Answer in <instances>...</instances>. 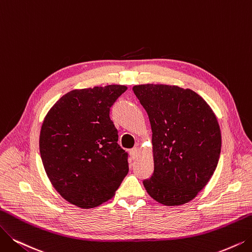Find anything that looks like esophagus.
I'll return each instance as SVG.
<instances>
[{
    "mask_svg": "<svg viewBox=\"0 0 252 252\" xmlns=\"http://www.w3.org/2000/svg\"><path fill=\"white\" fill-rule=\"evenodd\" d=\"M130 155H131V157H132L133 159H135V158L137 157V155H138V148H137V147H134L133 149L130 150Z\"/></svg>",
    "mask_w": 252,
    "mask_h": 252,
    "instance_id": "esophagus-1",
    "label": "esophagus"
}]
</instances>
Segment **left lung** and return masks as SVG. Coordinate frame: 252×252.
<instances>
[{
    "label": "left lung",
    "instance_id": "1",
    "mask_svg": "<svg viewBox=\"0 0 252 252\" xmlns=\"http://www.w3.org/2000/svg\"><path fill=\"white\" fill-rule=\"evenodd\" d=\"M132 90L152 128L154 172L143 182L147 192L165 206L186 204L216 169L221 151L216 116L190 89L148 84Z\"/></svg>",
    "mask_w": 252,
    "mask_h": 252
}]
</instances>
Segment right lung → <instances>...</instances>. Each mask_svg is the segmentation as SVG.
I'll list each match as a JSON object with an SVG mask.
<instances>
[{"label":"right lung","mask_w":252,"mask_h":252,"mask_svg":"<svg viewBox=\"0 0 252 252\" xmlns=\"http://www.w3.org/2000/svg\"><path fill=\"white\" fill-rule=\"evenodd\" d=\"M126 90L121 85L73 90L44 118L39 138L44 169L55 189L76 207L107 202L128 174V154L109 117Z\"/></svg>","instance_id":"right-lung-1"}]
</instances>
